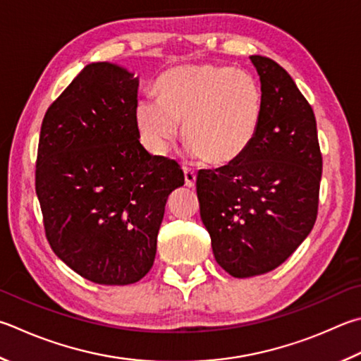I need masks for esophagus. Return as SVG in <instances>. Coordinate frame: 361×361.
Wrapping results in <instances>:
<instances>
[{"label":"esophagus","instance_id":"1","mask_svg":"<svg viewBox=\"0 0 361 361\" xmlns=\"http://www.w3.org/2000/svg\"><path fill=\"white\" fill-rule=\"evenodd\" d=\"M183 172H185L186 186H188V188H194V186H195V180H197V173H195V170L185 167V169H183Z\"/></svg>","mask_w":361,"mask_h":361}]
</instances>
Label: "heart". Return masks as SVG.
<instances>
[{"label": "heart", "mask_w": 361, "mask_h": 361, "mask_svg": "<svg viewBox=\"0 0 361 361\" xmlns=\"http://www.w3.org/2000/svg\"><path fill=\"white\" fill-rule=\"evenodd\" d=\"M159 101L142 99L135 124L149 153L162 156L178 137L191 153L214 166L240 159L262 121V91L246 71L218 64L173 68L158 78Z\"/></svg>", "instance_id": "obj_1"}]
</instances>
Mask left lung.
Masks as SVG:
<instances>
[{
  "label": "left lung",
  "instance_id": "left-lung-1",
  "mask_svg": "<svg viewBox=\"0 0 361 361\" xmlns=\"http://www.w3.org/2000/svg\"><path fill=\"white\" fill-rule=\"evenodd\" d=\"M262 90L259 134L240 159L199 170L200 218L214 259L233 278L274 270L312 231L322 178L316 116L284 68L252 55Z\"/></svg>",
  "mask_w": 361,
  "mask_h": 361
}]
</instances>
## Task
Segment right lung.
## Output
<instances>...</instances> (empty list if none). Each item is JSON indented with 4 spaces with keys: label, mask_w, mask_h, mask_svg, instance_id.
<instances>
[{
    "label": "right lung",
    "mask_w": 361,
    "mask_h": 361,
    "mask_svg": "<svg viewBox=\"0 0 361 361\" xmlns=\"http://www.w3.org/2000/svg\"><path fill=\"white\" fill-rule=\"evenodd\" d=\"M139 78L110 63L85 68L47 109L36 161L45 237L64 264L104 286L152 270L180 164L152 156L135 124Z\"/></svg>",
    "instance_id": "obj_1"
}]
</instances>
